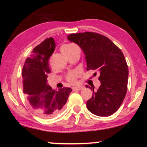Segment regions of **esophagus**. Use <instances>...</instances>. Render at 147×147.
Segmentation results:
<instances>
[{
	"label": "esophagus",
	"instance_id": "34e87169",
	"mask_svg": "<svg viewBox=\"0 0 147 147\" xmlns=\"http://www.w3.org/2000/svg\"><path fill=\"white\" fill-rule=\"evenodd\" d=\"M72 90H73L74 91L81 90H82V86H74V87H72Z\"/></svg>",
	"mask_w": 147,
	"mask_h": 147
}]
</instances>
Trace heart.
<instances>
[{
	"label": "heart",
	"mask_w": 147,
	"mask_h": 147,
	"mask_svg": "<svg viewBox=\"0 0 147 147\" xmlns=\"http://www.w3.org/2000/svg\"><path fill=\"white\" fill-rule=\"evenodd\" d=\"M75 45L72 44H68V45H64L61 47V52L62 53L65 54L66 52H68V51H70V50H72V48L75 47ZM77 77H78V74L77 72H70L67 74L66 75V79L68 82L70 83H75L77 81Z\"/></svg>",
	"instance_id": "obj_1"
}]
</instances>
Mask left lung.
Instances as JSON below:
<instances>
[{
  "instance_id": "left-lung-1",
  "label": "left lung",
  "mask_w": 147,
  "mask_h": 147,
  "mask_svg": "<svg viewBox=\"0 0 147 147\" xmlns=\"http://www.w3.org/2000/svg\"><path fill=\"white\" fill-rule=\"evenodd\" d=\"M68 39L82 49L87 70L100 72L98 90L94 91L93 88L86 86L93 91L87 102V109L101 117L113 114L120 107L127 91L129 68L122 50L108 37L92 32L71 34Z\"/></svg>"
}]
</instances>
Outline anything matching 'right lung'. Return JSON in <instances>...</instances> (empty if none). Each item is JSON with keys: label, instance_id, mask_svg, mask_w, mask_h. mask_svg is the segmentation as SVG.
<instances>
[{"label": "right lung", "instance_id": "obj_1", "mask_svg": "<svg viewBox=\"0 0 147 147\" xmlns=\"http://www.w3.org/2000/svg\"><path fill=\"white\" fill-rule=\"evenodd\" d=\"M55 50L54 38L45 39L33 49L22 71L23 92L34 112L42 118H50L59 113L72 91L70 88L53 90L47 84L48 74L51 72L49 59Z\"/></svg>", "mask_w": 147, "mask_h": 147}]
</instances>
